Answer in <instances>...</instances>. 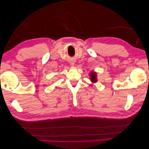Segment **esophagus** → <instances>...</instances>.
<instances>
[{"label":"esophagus","instance_id":"esophagus-1","mask_svg":"<svg viewBox=\"0 0 149 149\" xmlns=\"http://www.w3.org/2000/svg\"><path fill=\"white\" fill-rule=\"evenodd\" d=\"M70 63L71 66H73L74 65V64H75V63H74V61H71L70 62Z\"/></svg>","mask_w":149,"mask_h":149}]
</instances>
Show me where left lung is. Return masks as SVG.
<instances>
[{"mask_svg": "<svg viewBox=\"0 0 149 149\" xmlns=\"http://www.w3.org/2000/svg\"><path fill=\"white\" fill-rule=\"evenodd\" d=\"M89 76H90V80H91V81L93 83H95L97 81L96 72H94L93 71H91V72H90Z\"/></svg>", "mask_w": 149, "mask_h": 149, "instance_id": "obj_1", "label": "left lung"}]
</instances>
